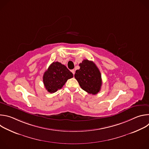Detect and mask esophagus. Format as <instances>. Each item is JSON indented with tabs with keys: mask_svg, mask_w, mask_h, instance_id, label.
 <instances>
[{
	"mask_svg": "<svg viewBox=\"0 0 149 149\" xmlns=\"http://www.w3.org/2000/svg\"><path fill=\"white\" fill-rule=\"evenodd\" d=\"M71 72H72L73 75H74V74H75V70H71Z\"/></svg>",
	"mask_w": 149,
	"mask_h": 149,
	"instance_id": "esophagus-1",
	"label": "esophagus"
}]
</instances>
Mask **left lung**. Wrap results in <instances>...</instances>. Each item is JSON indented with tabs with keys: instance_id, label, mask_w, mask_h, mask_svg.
Returning <instances> with one entry per match:
<instances>
[{
	"instance_id": "1",
	"label": "left lung",
	"mask_w": 149,
	"mask_h": 149,
	"mask_svg": "<svg viewBox=\"0 0 149 149\" xmlns=\"http://www.w3.org/2000/svg\"><path fill=\"white\" fill-rule=\"evenodd\" d=\"M79 70L75 71L74 77L81 88L93 95L97 94L102 86L101 75L95 63L88 59H84L79 64Z\"/></svg>"
}]
</instances>
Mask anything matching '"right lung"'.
Instances as JSON below:
<instances>
[{
	"instance_id": "obj_1",
	"label": "right lung",
	"mask_w": 149,
	"mask_h": 149,
	"mask_svg": "<svg viewBox=\"0 0 149 149\" xmlns=\"http://www.w3.org/2000/svg\"><path fill=\"white\" fill-rule=\"evenodd\" d=\"M73 77L72 73L59 62H54L45 72L43 82L46 90L54 93L61 89L68 79Z\"/></svg>"
}]
</instances>
